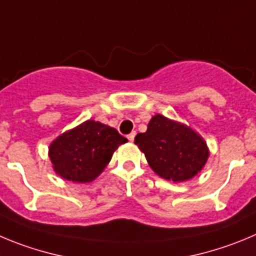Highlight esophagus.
<instances>
[{"label":"esophagus","instance_id":"esophagus-1","mask_svg":"<svg viewBox=\"0 0 256 256\" xmlns=\"http://www.w3.org/2000/svg\"><path fill=\"white\" fill-rule=\"evenodd\" d=\"M134 137H136V132H132V133H130V134L126 136V138H128V140H130V142H133V140H134Z\"/></svg>","mask_w":256,"mask_h":256}]
</instances>
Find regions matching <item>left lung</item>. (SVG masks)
I'll list each match as a JSON object with an SVG mask.
<instances>
[{
  "label": "left lung",
  "instance_id": "obj_1",
  "mask_svg": "<svg viewBox=\"0 0 256 256\" xmlns=\"http://www.w3.org/2000/svg\"><path fill=\"white\" fill-rule=\"evenodd\" d=\"M134 144L158 176L174 182L193 179L210 157L207 142L198 132L162 114L152 116L146 132L136 136Z\"/></svg>",
  "mask_w": 256,
  "mask_h": 256
}]
</instances>
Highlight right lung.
<instances>
[{"instance_id": "add662e5", "label": "right lung", "mask_w": 256, "mask_h": 256, "mask_svg": "<svg viewBox=\"0 0 256 256\" xmlns=\"http://www.w3.org/2000/svg\"><path fill=\"white\" fill-rule=\"evenodd\" d=\"M128 142L112 126L94 119L58 136L48 148L52 168L62 179L90 182L102 174L120 144Z\"/></svg>"}]
</instances>
